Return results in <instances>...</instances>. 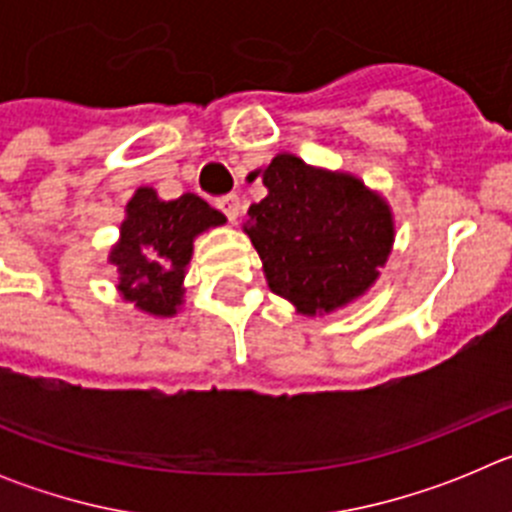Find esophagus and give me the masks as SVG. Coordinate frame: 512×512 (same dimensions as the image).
<instances>
[{
  "label": "esophagus",
  "mask_w": 512,
  "mask_h": 512,
  "mask_svg": "<svg viewBox=\"0 0 512 512\" xmlns=\"http://www.w3.org/2000/svg\"><path fill=\"white\" fill-rule=\"evenodd\" d=\"M217 207L225 212V217H228L230 223H235V220L241 217V200H238V194H225V197H220V200H217Z\"/></svg>",
  "instance_id": "1"
}]
</instances>
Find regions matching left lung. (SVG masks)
Segmentation results:
<instances>
[{
    "mask_svg": "<svg viewBox=\"0 0 512 512\" xmlns=\"http://www.w3.org/2000/svg\"><path fill=\"white\" fill-rule=\"evenodd\" d=\"M256 176L266 197L248 207L243 233L271 292L307 318L364 297L395 246L390 202L359 176L310 166L295 153H277Z\"/></svg>",
    "mask_w": 512,
    "mask_h": 512,
    "instance_id": "obj_1",
    "label": "left lung"
}]
</instances>
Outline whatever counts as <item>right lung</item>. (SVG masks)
<instances>
[{
	"mask_svg": "<svg viewBox=\"0 0 512 512\" xmlns=\"http://www.w3.org/2000/svg\"><path fill=\"white\" fill-rule=\"evenodd\" d=\"M223 223V212L212 210L197 194L161 200L153 187L135 189L107 259L120 274L122 300L153 318H174L184 305L194 238Z\"/></svg>",
	"mask_w": 512,
	"mask_h": 512,
	"instance_id": "add662e5",
	"label": "right lung"
}]
</instances>
